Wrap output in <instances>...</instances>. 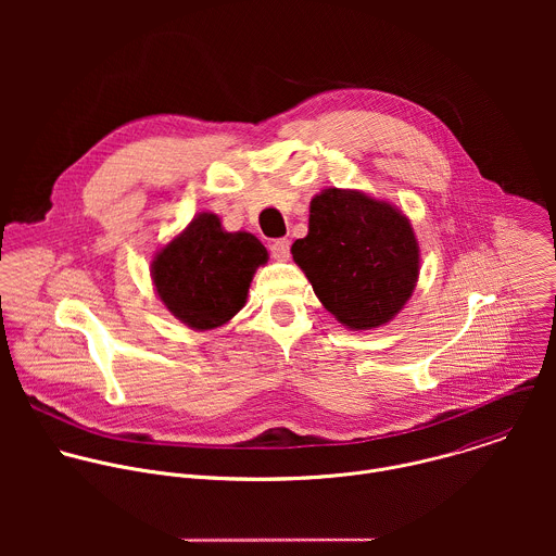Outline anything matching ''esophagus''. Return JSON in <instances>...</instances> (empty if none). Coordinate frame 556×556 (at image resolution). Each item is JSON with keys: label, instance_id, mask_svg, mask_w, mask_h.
Returning a JSON list of instances; mask_svg holds the SVG:
<instances>
[{"label": "esophagus", "instance_id": "34e87169", "mask_svg": "<svg viewBox=\"0 0 556 556\" xmlns=\"http://www.w3.org/2000/svg\"><path fill=\"white\" fill-rule=\"evenodd\" d=\"M270 253L275 260H288L290 257V240H286V237H281V240H273Z\"/></svg>", "mask_w": 556, "mask_h": 556}]
</instances>
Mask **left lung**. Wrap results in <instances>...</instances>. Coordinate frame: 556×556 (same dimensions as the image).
Here are the masks:
<instances>
[{"instance_id": "1", "label": "left lung", "mask_w": 556, "mask_h": 556, "mask_svg": "<svg viewBox=\"0 0 556 556\" xmlns=\"http://www.w3.org/2000/svg\"><path fill=\"white\" fill-rule=\"evenodd\" d=\"M290 253L326 309L352 330L391 321L412 296L420 268L409 219L361 191L316 195L307 235Z\"/></svg>"}]
</instances>
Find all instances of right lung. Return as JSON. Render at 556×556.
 Returning a JSON list of instances; mask_svg holds the SVG:
<instances>
[{"label": "right lung", "instance_id": "right-lung-1", "mask_svg": "<svg viewBox=\"0 0 556 556\" xmlns=\"http://www.w3.org/2000/svg\"><path fill=\"white\" fill-rule=\"evenodd\" d=\"M266 262L255 235L226 232L217 215L200 213L155 255L151 277L157 296L182 324L213 330L244 307L253 275Z\"/></svg>", "mask_w": 556, "mask_h": 556}]
</instances>
